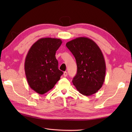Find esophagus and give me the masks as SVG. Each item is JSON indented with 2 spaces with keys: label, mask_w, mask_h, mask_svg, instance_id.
<instances>
[{
  "label": "esophagus",
  "mask_w": 132,
  "mask_h": 132,
  "mask_svg": "<svg viewBox=\"0 0 132 132\" xmlns=\"http://www.w3.org/2000/svg\"><path fill=\"white\" fill-rule=\"evenodd\" d=\"M63 76H64V77H66L67 76H68V72H67L66 71L64 72H63Z\"/></svg>",
  "instance_id": "obj_1"
}]
</instances>
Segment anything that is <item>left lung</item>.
<instances>
[{"label":"left lung","mask_w":132,"mask_h":132,"mask_svg":"<svg viewBox=\"0 0 132 132\" xmlns=\"http://www.w3.org/2000/svg\"><path fill=\"white\" fill-rule=\"evenodd\" d=\"M66 45L74 55L77 73L72 82L77 90L85 96H91L100 89L104 82L106 66L102 50L91 39L80 37Z\"/></svg>","instance_id":"obj_1"}]
</instances>
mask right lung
Returning a JSON list of instances; mask_svg holds the SVG:
<instances>
[{"label":"right lung","instance_id":"1","mask_svg":"<svg viewBox=\"0 0 132 132\" xmlns=\"http://www.w3.org/2000/svg\"><path fill=\"white\" fill-rule=\"evenodd\" d=\"M62 43L59 38H42L32 45L27 53L24 63L27 82L39 94L52 89L63 74L55 56Z\"/></svg>","mask_w":132,"mask_h":132}]
</instances>
